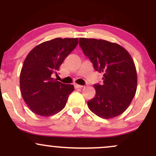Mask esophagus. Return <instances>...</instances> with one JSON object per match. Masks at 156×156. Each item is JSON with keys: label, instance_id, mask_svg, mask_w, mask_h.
Here are the masks:
<instances>
[{"label": "esophagus", "instance_id": "esophagus-1", "mask_svg": "<svg viewBox=\"0 0 156 156\" xmlns=\"http://www.w3.org/2000/svg\"><path fill=\"white\" fill-rule=\"evenodd\" d=\"M75 87H76V89H78V88L81 89V88H83V86H82V85H79V84H75Z\"/></svg>", "mask_w": 156, "mask_h": 156}]
</instances>
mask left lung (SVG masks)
<instances>
[{"label":"left lung","mask_w":156,"mask_h":156,"mask_svg":"<svg viewBox=\"0 0 156 156\" xmlns=\"http://www.w3.org/2000/svg\"><path fill=\"white\" fill-rule=\"evenodd\" d=\"M79 45L94 69L103 73V84H94L96 94L87 102L89 109L104 119L120 115L137 88L136 69L129 53L119 44L103 39L80 38Z\"/></svg>","instance_id":"left-lung-1"}]
</instances>
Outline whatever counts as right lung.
Segmentation results:
<instances>
[{"instance_id": "add662e5", "label": "right lung", "mask_w": 156, "mask_h": 156, "mask_svg": "<svg viewBox=\"0 0 156 156\" xmlns=\"http://www.w3.org/2000/svg\"><path fill=\"white\" fill-rule=\"evenodd\" d=\"M78 43V38H55L36 46L26 56L20 87L23 100L36 114L49 117L65 106L74 87L57 81L52 75L57 73Z\"/></svg>"}]
</instances>
